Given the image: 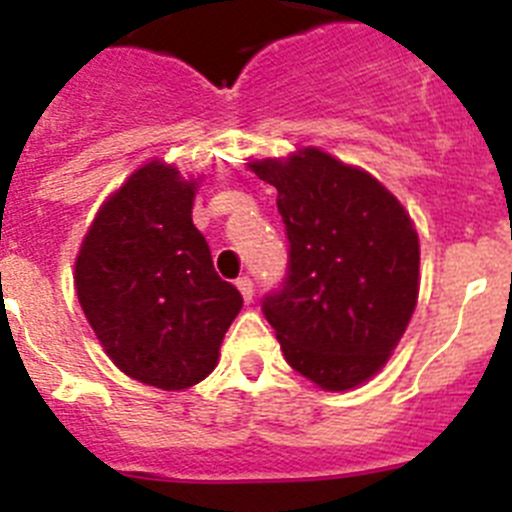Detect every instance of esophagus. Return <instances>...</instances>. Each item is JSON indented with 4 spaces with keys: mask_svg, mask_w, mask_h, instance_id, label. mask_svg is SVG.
Listing matches in <instances>:
<instances>
[{
    "mask_svg": "<svg viewBox=\"0 0 512 512\" xmlns=\"http://www.w3.org/2000/svg\"><path fill=\"white\" fill-rule=\"evenodd\" d=\"M235 287H238V292L243 295V300L251 302L253 300V282L248 277H241L238 282H235Z\"/></svg>",
    "mask_w": 512,
    "mask_h": 512,
    "instance_id": "obj_1",
    "label": "esophagus"
}]
</instances>
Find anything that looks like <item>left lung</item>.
Here are the masks:
<instances>
[{
    "instance_id": "obj_1",
    "label": "left lung",
    "mask_w": 512,
    "mask_h": 512,
    "mask_svg": "<svg viewBox=\"0 0 512 512\" xmlns=\"http://www.w3.org/2000/svg\"><path fill=\"white\" fill-rule=\"evenodd\" d=\"M248 169L277 187L289 238L284 287L261 307L284 359L320 390H354L387 364L413 318L418 230L369 171L320 148Z\"/></svg>"
}]
</instances>
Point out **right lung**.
<instances>
[{
  "label": "right lung",
  "mask_w": 512,
  "mask_h": 512,
  "mask_svg": "<svg viewBox=\"0 0 512 512\" xmlns=\"http://www.w3.org/2000/svg\"><path fill=\"white\" fill-rule=\"evenodd\" d=\"M197 184L158 158L140 166L99 207L74 269L76 297L104 354L166 392L215 369L243 307L192 223Z\"/></svg>",
  "instance_id": "add662e5"
}]
</instances>
